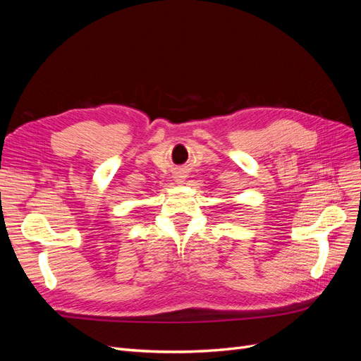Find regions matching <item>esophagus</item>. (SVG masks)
<instances>
[{"mask_svg":"<svg viewBox=\"0 0 361 361\" xmlns=\"http://www.w3.org/2000/svg\"><path fill=\"white\" fill-rule=\"evenodd\" d=\"M183 178H185V176H179V179H176V182H178V183H182V182H183Z\"/></svg>","mask_w":361,"mask_h":361,"instance_id":"1","label":"esophagus"}]
</instances>
